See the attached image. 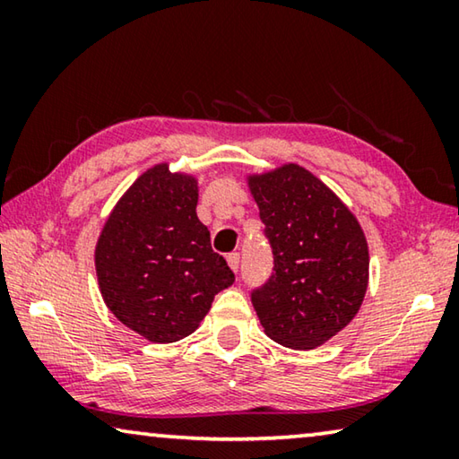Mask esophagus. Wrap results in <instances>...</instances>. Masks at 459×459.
<instances>
[{
  "label": "esophagus",
  "instance_id": "34e87169",
  "mask_svg": "<svg viewBox=\"0 0 459 459\" xmlns=\"http://www.w3.org/2000/svg\"><path fill=\"white\" fill-rule=\"evenodd\" d=\"M227 263H229V267L237 273V271H238V263H240L238 253H230V255H227Z\"/></svg>",
  "mask_w": 459,
  "mask_h": 459
}]
</instances>
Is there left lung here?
I'll use <instances>...</instances> for the list:
<instances>
[{
  "label": "left lung",
  "mask_w": 459,
  "mask_h": 459,
  "mask_svg": "<svg viewBox=\"0 0 459 459\" xmlns=\"http://www.w3.org/2000/svg\"><path fill=\"white\" fill-rule=\"evenodd\" d=\"M273 273L251 291L265 333L312 351L346 328L368 287V245L356 216L322 180L298 164L248 176Z\"/></svg>",
  "instance_id": "left-lung-1"
}]
</instances>
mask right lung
Instances as JSON below:
<instances>
[{
  "instance_id": "1",
  "label": "right lung",
  "mask_w": 459,
  "mask_h": 459,
  "mask_svg": "<svg viewBox=\"0 0 459 459\" xmlns=\"http://www.w3.org/2000/svg\"><path fill=\"white\" fill-rule=\"evenodd\" d=\"M198 182L168 164L147 169L108 214L95 247L99 290L127 328L155 344L198 328L235 273L198 221Z\"/></svg>"
}]
</instances>
